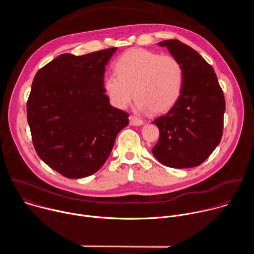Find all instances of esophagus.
<instances>
[{"mask_svg": "<svg viewBox=\"0 0 254 254\" xmlns=\"http://www.w3.org/2000/svg\"><path fill=\"white\" fill-rule=\"evenodd\" d=\"M129 124H130V126H140V125L143 124V122L140 119H138L134 116H130L129 117Z\"/></svg>", "mask_w": 254, "mask_h": 254, "instance_id": "esophagus-1", "label": "esophagus"}]
</instances>
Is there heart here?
<instances>
[{
	"label": "heart",
	"instance_id": "heart-1",
	"mask_svg": "<svg viewBox=\"0 0 254 254\" xmlns=\"http://www.w3.org/2000/svg\"><path fill=\"white\" fill-rule=\"evenodd\" d=\"M115 68L117 73L106 75L104 87L116 107H126L133 90L138 110L161 114L170 110L183 91L184 68L172 55L131 49L118 58Z\"/></svg>",
	"mask_w": 254,
	"mask_h": 254
}]
</instances>
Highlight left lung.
<instances>
[{
    "mask_svg": "<svg viewBox=\"0 0 254 254\" xmlns=\"http://www.w3.org/2000/svg\"><path fill=\"white\" fill-rule=\"evenodd\" d=\"M160 46L183 65L185 81L177 102L152 123L160 130L152 152L163 165L176 169L201 165L223 133L225 98L213 67L193 48L177 39Z\"/></svg>",
    "mask_w": 254,
    "mask_h": 254,
    "instance_id": "1",
    "label": "left lung"
}]
</instances>
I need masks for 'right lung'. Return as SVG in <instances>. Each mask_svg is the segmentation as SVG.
Wrapping results in <instances>:
<instances>
[{
  "label": "right lung",
  "instance_id": "right-lung-1",
  "mask_svg": "<svg viewBox=\"0 0 254 254\" xmlns=\"http://www.w3.org/2000/svg\"><path fill=\"white\" fill-rule=\"evenodd\" d=\"M116 50L61 54L33 79L27 121L35 151L66 178L97 172L128 125V114L113 107L104 93L105 65Z\"/></svg>",
  "mask_w": 254,
  "mask_h": 254
}]
</instances>
